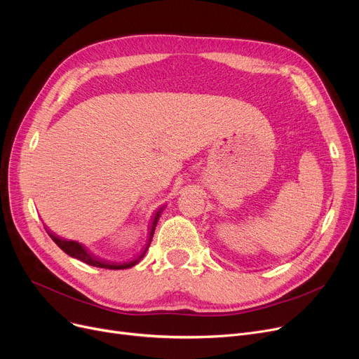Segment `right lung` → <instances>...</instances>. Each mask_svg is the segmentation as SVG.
Here are the masks:
<instances>
[{"label": "right lung", "mask_w": 359, "mask_h": 359, "mask_svg": "<svg viewBox=\"0 0 359 359\" xmlns=\"http://www.w3.org/2000/svg\"><path fill=\"white\" fill-rule=\"evenodd\" d=\"M161 211H163V206H161V208H160V210L156 212V215H154L153 224H151V227H149V237H148V243H147L145 249L142 250V253H141L140 256H137L135 259L128 260V262H123V263H121V262H110V260H104V259H102V257H99V256H96V255H93L91 252H88V250L83 246V244H80L79 241H74V240H68V238H64V237L56 236V234H55L53 231H50L48 227H46V231H48L49 237H50L56 244H58V248H60L61 250H64V252H65L67 255H69L71 257H75V259H79V260H81V262L87 263V265L96 266V268H103V269H128V268L135 266L137 263L144 257L145 252L148 250V248H149V243H151V238H153V236H154L156 225H157L158 218H160V215H161Z\"/></svg>", "instance_id": "right-lung-1"}]
</instances>
